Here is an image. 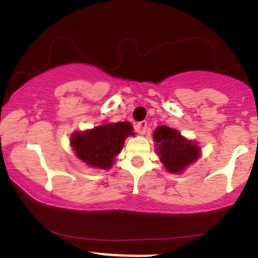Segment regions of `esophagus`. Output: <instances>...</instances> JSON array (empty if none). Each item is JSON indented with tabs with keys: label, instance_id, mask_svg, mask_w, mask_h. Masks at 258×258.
<instances>
[{
	"label": "esophagus",
	"instance_id": "1",
	"mask_svg": "<svg viewBox=\"0 0 258 258\" xmlns=\"http://www.w3.org/2000/svg\"><path fill=\"white\" fill-rule=\"evenodd\" d=\"M135 129H137V132L139 133V134H142V135L145 134V132H147V129H148V123L145 120L139 121V123L135 125Z\"/></svg>",
	"mask_w": 258,
	"mask_h": 258
}]
</instances>
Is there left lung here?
Instances as JSON below:
<instances>
[{
    "label": "left lung",
    "instance_id": "1",
    "mask_svg": "<svg viewBox=\"0 0 258 258\" xmlns=\"http://www.w3.org/2000/svg\"><path fill=\"white\" fill-rule=\"evenodd\" d=\"M155 150L164 168L172 174H181L201 155L198 143L182 137L177 130L160 125L154 130Z\"/></svg>",
    "mask_w": 258,
    "mask_h": 258
}]
</instances>
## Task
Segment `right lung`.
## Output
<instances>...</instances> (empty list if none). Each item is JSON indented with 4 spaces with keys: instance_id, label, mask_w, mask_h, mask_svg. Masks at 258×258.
Returning <instances> with one entry per match:
<instances>
[{
    "instance_id": "right-lung-1",
    "label": "right lung",
    "mask_w": 258,
    "mask_h": 258,
    "mask_svg": "<svg viewBox=\"0 0 258 258\" xmlns=\"http://www.w3.org/2000/svg\"><path fill=\"white\" fill-rule=\"evenodd\" d=\"M133 130L129 121L105 123L84 132H74L71 147L77 158L89 168L108 170L123 149L126 138L134 135Z\"/></svg>"
}]
</instances>
